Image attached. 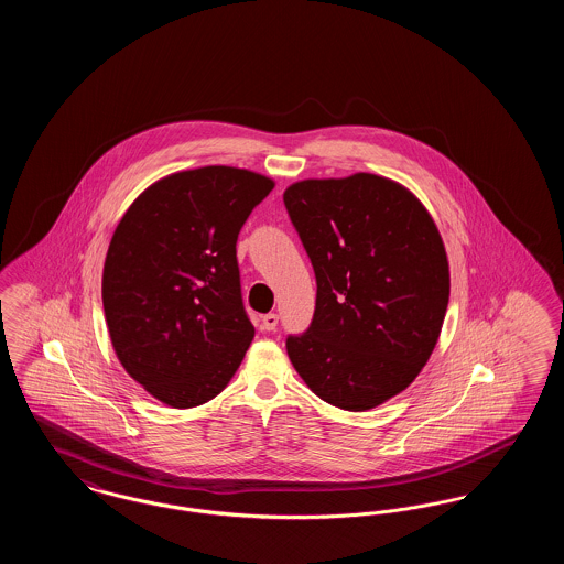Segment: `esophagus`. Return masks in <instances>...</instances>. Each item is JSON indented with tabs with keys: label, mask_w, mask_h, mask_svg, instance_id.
Here are the masks:
<instances>
[{
	"label": "esophagus",
	"mask_w": 564,
	"mask_h": 564,
	"mask_svg": "<svg viewBox=\"0 0 564 564\" xmlns=\"http://www.w3.org/2000/svg\"><path fill=\"white\" fill-rule=\"evenodd\" d=\"M276 325H279V315L269 313V315H264V317H262V327H264L267 332H274V329H276Z\"/></svg>",
	"instance_id": "obj_1"
}]
</instances>
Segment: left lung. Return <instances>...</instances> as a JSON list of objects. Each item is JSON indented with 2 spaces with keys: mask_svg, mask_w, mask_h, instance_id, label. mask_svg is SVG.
Wrapping results in <instances>:
<instances>
[{
  "mask_svg": "<svg viewBox=\"0 0 564 564\" xmlns=\"http://www.w3.org/2000/svg\"><path fill=\"white\" fill-rule=\"evenodd\" d=\"M283 200L317 276L313 323L288 338L295 372L323 402L376 408L437 345L451 295L440 230L410 189L375 173L302 180Z\"/></svg>",
  "mask_w": 564,
  "mask_h": 564,
  "instance_id": "obj_1",
  "label": "left lung"
}]
</instances>
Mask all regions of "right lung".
<instances>
[{
  "mask_svg": "<svg viewBox=\"0 0 564 564\" xmlns=\"http://www.w3.org/2000/svg\"><path fill=\"white\" fill-rule=\"evenodd\" d=\"M274 182L237 166L180 171L143 189L104 264V311L118 361L171 408L214 400L253 340L237 262L245 219Z\"/></svg>",
  "mask_w": 564,
  "mask_h": 564,
  "instance_id": "obj_1",
  "label": "right lung"
}]
</instances>
